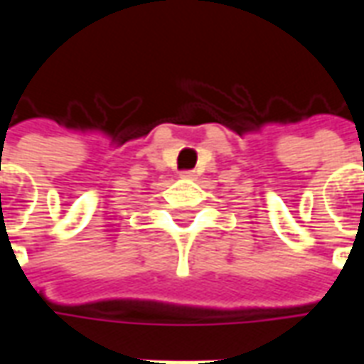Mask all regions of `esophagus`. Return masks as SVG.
I'll list each match as a JSON object with an SVG mask.
<instances>
[{
	"label": "esophagus",
	"mask_w": 364,
	"mask_h": 364,
	"mask_svg": "<svg viewBox=\"0 0 364 364\" xmlns=\"http://www.w3.org/2000/svg\"><path fill=\"white\" fill-rule=\"evenodd\" d=\"M181 177L183 179H193V177H195V173H193V171H183Z\"/></svg>",
	"instance_id": "esophagus-1"
}]
</instances>
